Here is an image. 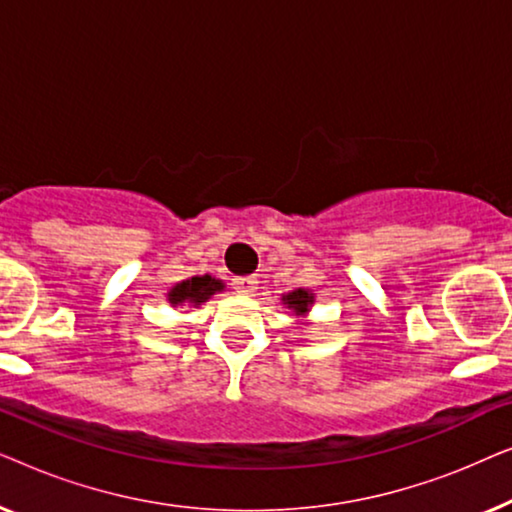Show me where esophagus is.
<instances>
[{
  "mask_svg": "<svg viewBox=\"0 0 512 512\" xmlns=\"http://www.w3.org/2000/svg\"><path fill=\"white\" fill-rule=\"evenodd\" d=\"M256 277H237L235 279V289L240 293H254L256 291Z\"/></svg>",
  "mask_w": 512,
  "mask_h": 512,
  "instance_id": "34e87169",
  "label": "esophagus"
}]
</instances>
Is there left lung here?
Segmentation results:
<instances>
[{
  "label": "left lung",
  "mask_w": 512,
  "mask_h": 512,
  "mask_svg": "<svg viewBox=\"0 0 512 512\" xmlns=\"http://www.w3.org/2000/svg\"><path fill=\"white\" fill-rule=\"evenodd\" d=\"M282 305L296 317H307L314 305V293L310 289H293L289 293H282Z\"/></svg>",
  "instance_id": "1"
}]
</instances>
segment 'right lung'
<instances>
[{
  "mask_svg": "<svg viewBox=\"0 0 512 512\" xmlns=\"http://www.w3.org/2000/svg\"><path fill=\"white\" fill-rule=\"evenodd\" d=\"M221 291H226V284H223L221 279H216L212 275L191 277L170 286V291H167V303L172 307H200Z\"/></svg>",
  "mask_w": 512,
  "mask_h": 512,
  "instance_id": "1",
  "label": "right lung"
}]
</instances>
